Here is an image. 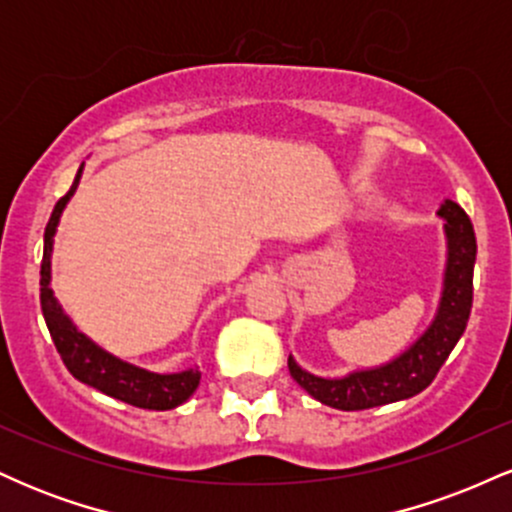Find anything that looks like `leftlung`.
I'll list each match as a JSON object with an SVG mask.
<instances>
[{"label":"left lung","mask_w":512,"mask_h":512,"mask_svg":"<svg viewBox=\"0 0 512 512\" xmlns=\"http://www.w3.org/2000/svg\"><path fill=\"white\" fill-rule=\"evenodd\" d=\"M445 219L448 236V269H445V289L433 325L424 337L392 363L380 368L358 370L342 380H325L305 373L289 356L291 378L315 397L317 402L332 409L361 411L380 404L399 402L419 395L433 383L440 366L448 361L450 351L460 342L472 310V276L477 260V238L464 209L455 202H445L438 211Z\"/></svg>","instance_id":"obj_1"}]
</instances>
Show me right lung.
Masks as SVG:
<instances>
[{
  "label": "right lung",
  "mask_w": 512,
  "mask_h": 512,
  "mask_svg": "<svg viewBox=\"0 0 512 512\" xmlns=\"http://www.w3.org/2000/svg\"><path fill=\"white\" fill-rule=\"evenodd\" d=\"M81 168L76 173L74 185L69 187V192L60 197V202L52 209V216L45 226V250H43V262H40V308H43L45 325H48L52 342H55L57 354L62 356L64 366L69 373L74 375L81 383L96 387L103 395L120 399V402L132 404L139 409H156L166 411L175 409L178 404L190 399L192 392L199 385V370L190 368L182 370L175 375H158L142 370L137 366H129V363L120 361V358L105 354L101 346H96L91 339H86L84 334L76 332L67 315L62 313L60 303L55 301L50 289V252H52V236H55L57 221L64 204L69 202V197L74 195L76 185H79Z\"/></svg>",
  "instance_id": "1"
}]
</instances>
